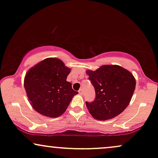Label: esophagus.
<instances>
[{
    "mask_svg": "<svg viewBox=\"0 0 158 158\" xmlns=\"http://www.w3.org/2000/svg\"><path fill=\"white\" fill-rule=\"evenodd\" d=\"M78 93H79L80 95H83V90H82V89H80L79 91H78Z\"/></svg>",
    "mask_w": 158,
    "mask_h": 158,
    "instance_id": "esophagus-1",
    "label": "esophagus"
}]
</instances>
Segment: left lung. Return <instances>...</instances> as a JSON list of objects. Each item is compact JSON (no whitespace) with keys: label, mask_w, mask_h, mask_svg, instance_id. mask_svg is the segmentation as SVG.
I'll use <instances>...</instances> for the list:
<instances>
[{"label":"left lung","mask_w":158,"mask_h":158,"mask_svg":"<svg viewBox=\"0 0 158 158\" xmlns=\"http://www.w3.org/2000/svg\"><path fill=\"white\" fill-rule=\"evenodd\" d=\"M86 73L96 92L93 102H85L93 118L106 120L123 112L136 88V80L131 73L118 65H103Z\"/></svg>","instance_id":"1"}]
</instances>
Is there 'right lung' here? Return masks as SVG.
<instances>
[{
    "instance_id": "right-lung-1",
    "label": "right lung",
    "mask_w": 158,
    "mask_h": 158,
    "mask_svg": "<svg viewBox=\"0 0 158 158\" xmlns=\"http://www.w3.org/2000/svg\"><path fill=\"white\" fill-rule=\"evenodd\" d=\"M71 69L56 58L44 59L27 73L24 85L33 109L49 118L61 115L78 92L67 81Z\"/></svg>"
}]
</instances>
